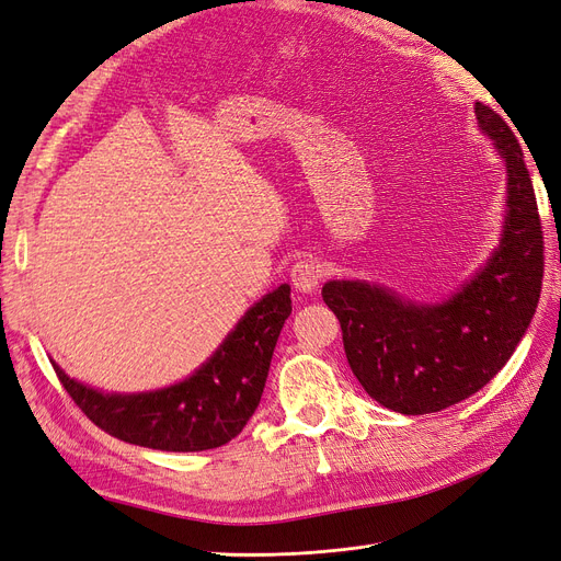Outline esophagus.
Returning <instances> with one entry per match:
<instances>
[{
	"label": "esophagus",
	"mask_w": 561,
	"mask_h": 561,
	"mask_svg": "<svg viewBox=\"0 0 561 561\" xmlns=\"http://www.w3.org/2000/svg\"><path fill=\"white\" fill-rule=\"evenodd\" d=\"M290 278H293V285L297 287L299 293H313L322 274L316 262H309V260H299L293 271H290Z\"/></svg>",
	"instance_id": "esophagus-1"
}]
</instances>
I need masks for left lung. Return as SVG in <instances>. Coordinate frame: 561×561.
Returning a JSON list of instances; mask_svg holds the SVG:
<instances>
[{
    "instance_id": "obj_1",
    "label": "left lung",
    "mask_w": 561,
    "mask_h": 561,
    "mask_svg": "<svg viewBox=\"0 0 561 561\" xmlns=\"http://www.w3.org/2000/svg\"><path fill=\"white\" fill-rule=\"evenodd\" d=\"M474 114L507 168L503 239L480 274L433 307L360 280L322 285L355 379L400 414H433L478 393L511 360L538 307L546 257L522 147L489 105L474 103Z\"/></svg>"
}]
</instances>
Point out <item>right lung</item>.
I'll return each instance as SVG.
<instances>
[{
  "mask_svg": "<svg viewBox=\"0 0 561 561\" xmlns=\"http://www.w3.org/2000/svg\"><path fill=\"white\" fill-rule=\"evenodd\" d=\"M290 311V285H280L254 304L196 375L154 393L107 396L54 369L79 410L112 437L161 451H206L227 445L257 410Z\"/></svg>",
  "mask_w": 561,
  "mask_h": 561,
  "instance_id": "add662e5",
  "label": "right lung"
}]
</instances>
